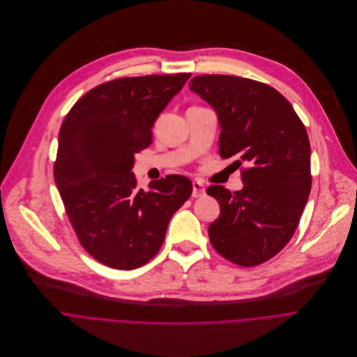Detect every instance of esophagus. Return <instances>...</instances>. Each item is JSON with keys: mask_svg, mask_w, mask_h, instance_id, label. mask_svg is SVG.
I'll return each mask as SVG.
<instances>
[{"mask_svg": "<svg viewBox=\"0 0 357 357\" xmlns=\"http://www.w3.org/2000/svg\"><path fill=\"white\" fill-rule=\"evenodd\" d=\"M204 194H205V185L198 180L192 181V197L198 198V197H202Z\"/></svg>", "mask_w": 357, "mask_h": 357, "instance_id": "esophagus-1", "label": "esophagus"}]
</instances>
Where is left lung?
<instances>
[{
  "mask_svg": "<svg viewBox=\"0 0 357 357\" xmlns=\"http://www.w3.org/2000/svg\"><path fill=\"white\" fill-rule=\"evenodd\" d=\"M190 90L215 109L220 155L236 158L243 188L211 185L221 213L208 227L222 257L252 267L275 256L293 238L308 201L311 146L293 105L273 87L236 76L202 75Z\"/></svg>",
  "mask_w": 357,
  "mask_h": 357,
  "instance_id": "1",
  "label": "left lung"
}]
</instances>
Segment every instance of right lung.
Here are the masks:
<instances>
[{
	"instance_id": "add662e5",
	"label": "right lung",
	"mask_w": 357,
	"mask_h": 357,
	"mask_svg": "<svg viewBox=\"0 0 357 357\" xmlns=\"http://www.w3.org/2000/svg\"><path fill=\"white\" fill-rule=\"evenodd\" d=\"M190 73L123 77L84 94L66 115L53 176L82 246L100 263L133 270L163 245L173 213L190 198L178 174L137 188L135 153L152 144V126Z\"/></svg>"
}]
</instances>
